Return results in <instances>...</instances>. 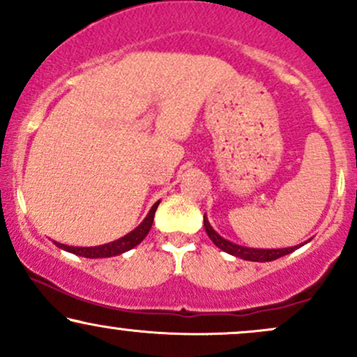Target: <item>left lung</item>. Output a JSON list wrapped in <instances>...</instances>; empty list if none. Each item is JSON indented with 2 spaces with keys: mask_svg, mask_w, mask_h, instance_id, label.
Returning a JSON list of instances; mask_svg holds the SVG:
<instances>
[{
  "mask_svg": "<svg viewBox=\"0 0 357 357\" xmlns=\"http://www.w3.org/2000/svg\"><path fill=\"white\" fill-rule=\"evenodd\" d=\"M203 221H204V230H206L208 236H210V240L213 243L216 245L220 250H223V252L230 253L233 257H238L241 260H248V261H272V260H277V258L284 257V255H289V253L296 252L297 248H301L302 245H296V247H287V248H250V247H243V245H236L233 243V241L223 238V236L218 235L215 230H213V227L210 225V221H208L206 215L203 216ZM307 243V241H305Z\"/></svg>",
  "mask_w": 357,
  "mask_h": 357,
  "instance_id": "1",
  "label": "left lung"
}]
</instances>
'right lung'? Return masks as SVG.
I'll return each mask as SVG.
<instances>
[{
	"label": "right lung",
	"mask_w": 357,
	"mask_h": 357,
	"mask_svg": "<svg viewBox=\"0 0 357 357\" xmlns=\"http://www.w3.org/2000/svg\"><path fill=\"white\" fill-rule=\"evenodd\" d=\"M159 203L161 202L153 204V208H151L149 213H147V216L142 220V223L139 225V227L134 228L130 233H127V235L122 236V238L110 241V243L99 245V247H70V245H63V243H59V241H55V245L59 248L65 250V252H70L73 255L85 257V258H107V257L121 255V253H126L129 252V250H132L134 247H137V245L146 238V235L149 233L151 227H153L154 213L158 210Z\"/></svg>",
	"instance_id": "obj_1"
}]
</instances>
